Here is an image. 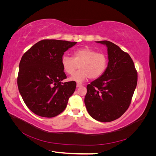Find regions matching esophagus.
Returning <instances> with one entry per match:
<instances>
[{"mask_svg":"<svg viewBox=\"0 0 156 156\" xmlns=\"http://www.w3.org/2000/svg\"><path fill=\"white\" fill-rule=\"evenodd\" d=\"M81 86H82L81 84H80V83H77V88L81 87Z\"/></svg>","mask_w":156,"mask_h":156,"instance_id":"34e87169","label":"esophagus"}]
</instances>
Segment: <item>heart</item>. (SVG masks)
Here are the masks:
<instances>
[{"label": "heart", "instance_id": "1", "mask_svg": "<svg viewBox=\"0 0 156 156\" xmlns=\"http://www.w3.org/2000/svg\"><path fill=\"white\" fill-rule=\"evenodd\" d=\"M61 64L64 72L68 74L73 73L77 65H79L80 70L72 75L69 80L81 83L89 77L96 79L104 73L107 68L108 59L104 54L84 48L74 51L73 58L68 55L62 56Z\"/></svg>", "mask_w": 156, "mask_h": 156}]
</instances>
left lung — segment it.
I'll list each match as a JSON object with an SVG mask.
<instances>
[{"label": "left lung", "instance_id": "left-lung-1", "mask_svg": "<svg viewBox=\"0 0 156 156\" xmlns=\"http://www.w3.org/2000/svg\"><path fill=\"white\" fill-rule=\"evenodd\" d=\"M107 68L102 75L87 87L84 103L94 119L108 122L120 118L128 108L137 83V73L130 56L108 41Z\"/></svg>", "mask_w": 156, "mask_h": 156}]
</instances>
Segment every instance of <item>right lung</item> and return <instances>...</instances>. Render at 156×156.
<instances>
[{"mask_svg":"<svg viewBox=\"0 0 156 156\" xmlns=\"http://www.w3.org/2000/svg\"><path fill=\"white\" fill-rule=\"evenodd\" d=\"M77 42L43 40L23 55L17 86L26 105L34 114L52 118L63 112L76 83H62L66 75L61 64L64 52Z\"/></svg>","mask_w":156,"mask_h":156,"instance_id":"obj_1","label":"right lung"}]
</instances>
